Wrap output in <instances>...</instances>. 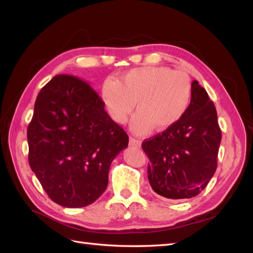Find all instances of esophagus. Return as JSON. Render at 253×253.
Returning <instances> with one entry per match:
<instances>
[{"instance_id": "34e87169", "label": "esophagus", "mask_w": 253, "mask_h": 253, "mask_svg": "<svg viewBox=\"0 0 253 253\" xmlns=\"http://www.w3.org/2000/svg\"><path fill=\"white\" fill-rule=\"evenodd\" d=\"M129 145H130V146H133V147H140V146H141V141L136 139V138L130 137V138H129Z\"/></svg>"}]
</instances>
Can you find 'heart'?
<instances>
[{
    "label": "heart",
    "mask_w": 253,
    "mask_h": 253,
    "mask_svg": "<svg viewBox=\"0 0 253 253\" xmlns=\"http://www.w3.org/2000/svg\"><path fill=\"white\" fill-rule=\"evenodd\" d=\"M193 85L183 71L168 67H140L125 72L117 81H106L102 98L110 116L124 124L135 110L131 129L146 133L153 127L166 130L179 122L189 108Z\"/></svg>",
    "instance_id": "b5f03b06"
}]
</instances>
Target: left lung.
I'll use <instances>...</instances> for the list:
<instances>
[{
	"instance_id": "left-lung-1",
	"label": "left lung",
	"mask_w": 253,
	"mask_h": 253,
	"mask_svg": "<svg viewBox=\"0 0 253 253\" xmlns=\"http://www.w3.org/2000/svg\"><path fill=\"white\" fill-rule=\"evenodd\" d=\"M192 85L191 104L181 120L141 145L150 161L152 190L172 201L199 195L217 168L221 131L216 108L199 82Z\"/></svg>"
}]
</instances>
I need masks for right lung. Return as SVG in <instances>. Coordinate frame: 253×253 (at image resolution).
<instances>
[{"label":"right lung","mask_w":253,"mask_h":253,"mask_svg":"<svg viewBox=\"0 0 253 253\" xmlns=\"http://www.w3.org/2000/svg\"><path fill=\"white\" fill-rule=\"evenodd\" d=\"M98 94L80 79L53 77L35 102L27 128L28 161L57 204L78 209L106 190L112 161L128 136L104 110Z\"/></svg>","instance_id":"add662e5"}]
</instances>
